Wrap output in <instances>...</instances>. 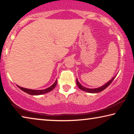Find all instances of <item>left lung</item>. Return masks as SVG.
Returning a JSON list of instances; mask_svg holds the SVG:
<instances>
[{"label": "left lung", "instance_id": "left-lung-1", "mask_svg": "<svg viewBox=\"0 0 134 134\" xmlns=\"http://www.w3.org/2000/svg\"><path fill=\"white\" fill-rule=\"evenodd\" d=\"M116 75L112 79H111V80H110L108 82L105 84V85H103L102 86H101V87H99L97 88H94V89H90V88H87L86 87H84V86L81 85L80 83V82H79L77 78L76 79V83H77V85L78 87H79V89H81V90H83V91H85L87 93H99L102 91H103V90H105L106 87H108V86L110 85L111 83L113 81V80H114L115 78L116 77Z\"/></svg>", "mask_w": 134, "mask_h": 134}]
</instances>
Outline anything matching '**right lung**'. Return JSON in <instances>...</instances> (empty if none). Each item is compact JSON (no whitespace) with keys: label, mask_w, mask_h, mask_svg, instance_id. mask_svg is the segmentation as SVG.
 I'll return each mask as SVG.
<instances>
[{"label":"right lung","mask_w":134,"mask_h":134,"mask_svg":"<svg viewBox=\"0 0 134 134\" xmlns=\"http://www.w3.org/2000/svg\"><path fill=\"white\" fill-rule=\"evenodd\" d=\"M57 80H55V82L53 83V85H51L50 87H49L48 88L45 89H42V90H32V89H26V88H24L22 87H20L18 85L17 86L20 89L22 90V91H24V92L26 93L29 94L31 95H34V96H37V95H41V94H44L47 93H48L49 92H51L53 90L57 85Z\"/></svg>","instance_id":"add662e5"}]
</instances>
